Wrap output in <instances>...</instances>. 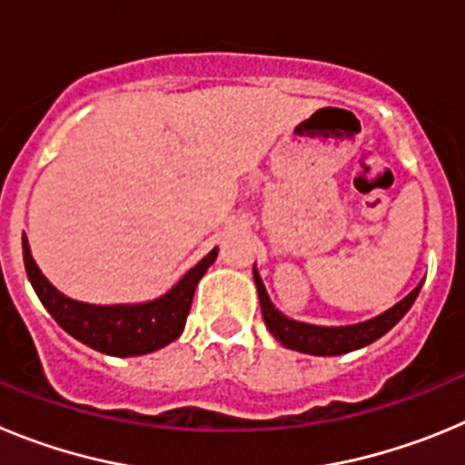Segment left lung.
I'll return each instance as SVG.
<instances>
[{
    "label": "left lung",
    "mask_w": 465,
    "mask_h": 465,
    "mask_svg": "<svg viewBox=\"0 0 465 465\" xmlns=\"http://www.w3.org/2000/svg\"><path fill=\"white\" fill-rule=\"evenodd\" d=\"M253 282H256L258 298H261V310L265 326L272 332L274 340L282 342L283 347L302 351V354L312 356H340L347 351H356V349L365 347V344L380 340L384 332L391 331L402 316L408 314L410 307L414 305L421 283L410 295L396 302L391 310L381 312L375 319H368L363 323H354V326H314V323H302L283 316L277 307L272 305L265 283H262L261 274L253 268Z\"/></svg>",
    "instance_id": "obj_1"
}]
</instances>
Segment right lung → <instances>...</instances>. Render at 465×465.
<instances>
[{
	"label": "right lung",
	"instance_id": "1",
	"mask_svg": "<svg viewBox=\"0 0 465 465\" xmlns=\"http://www.w3.org/2000/svg\"><path fill=\"white\" fill-rule=\"evenodd\" d=\"M219 249H212L195 268L188 270L172 291L137 305H90L67 298L53 286L32 258L27 237L23 235V261L32 289L36 291L51 316L79 342L109 356H142L174 342L186 326L197 282L216 261Z\"/></svg>",
	"mask_w": 465,
	"mask_h": 465
}]
</instances>
